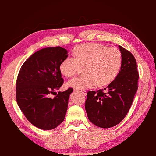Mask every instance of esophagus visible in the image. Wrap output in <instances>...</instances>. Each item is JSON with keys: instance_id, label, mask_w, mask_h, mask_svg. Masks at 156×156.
Wrapping results in <instances>:
<instances>
[{"instance_id": "obj_1", "label": "esophagus", "mask_w": 156, "mask_h": 156, "mask_svg": "<svg viewBox=\"0 0 156 156\" xmlns=\"http://www.w3.org/2000/svg\"><path fill=\"white\" fill-rule=\"evenodd\" d=\"M75 91H79L81 94L84 95V96H86V94H87V93H86V91H85V90H76V89H75Z\"/></svg>"}]
</instances>
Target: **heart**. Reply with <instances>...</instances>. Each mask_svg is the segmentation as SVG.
<instances>
[{
	"label": "heart",
	"mask_w": 156,
	"mask_h": 156,
	"mask_svg": "<svg viewBox=\"0 0 156 156\" xmlns=\"http://www.w3.org/2000/svg\"><path fill=\"white\" fill-rule=\"evenodd\" d=\"M74 58L67 57L60 64V71L67 78H72L84 67V74L67 83L76 89H84L110 84L119 73L122 62V54L115 47H107L98 43H84L73 50Z\"/></svg>",
	"instance_id": "b5f03b06"
}]
</instances>
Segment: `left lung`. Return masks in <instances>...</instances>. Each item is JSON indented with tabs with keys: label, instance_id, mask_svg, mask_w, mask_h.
Here are the masks:
<instances>
[{
	"label": "left lung",
	"instance_id": "8db88e82",
	"mask_svg": "<svg viewBox=\"0 0 156 156\" xmlns=\"http://www.w3.org/2000/svg\"><path fill=\"white\" fill-rule=\"evenodd\" d=\"M119 48L122 62L118 76L107 88L88 91L85 101L89 120L101 128L114 126L125 118L138 90L136 60L130 51Z\"/></svg>",
	"mask_w": 156,
	"mask_h": 156
}]
</instances>
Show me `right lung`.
Masks as SVG:
<instances>
[{
  "instance_id": "add662e5",
  "label": "right lung",
  "mask_w": 156,
  "mask_h": 156,
  "mask_svg": "<svg viewBox=\"0 0 156 156\" xmlns=\"http://www.w3.org/2000/svg\"><path fill=\"white\" fill-rule=\"evenodd\" d=\"M67 56V51L61 47H45L28 58L18 75V105L26 118L41 129H55L65 119L73 89L59 91L54 98L50 95L64 83L59 67Z\"/></svg>"
}]
</instances>
